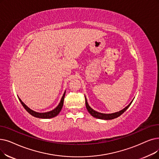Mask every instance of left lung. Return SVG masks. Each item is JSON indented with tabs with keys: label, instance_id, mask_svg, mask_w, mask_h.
<instances>
[{
	"label": "left lung",
	"instance_id": "1",
	"mask_svg": "<svg viewBox=\"0 0 159 159\" xmlns=\"http://www.w3.org/2000/svg\"><path fill=\"white\" fill-rule=\"evenodd\" d=\"M85 99H86V108L88 110V112L93 117H94V118L101 119V120H113L114 118H118V117L121 116L130 107L131 103H132V102L133 101H133H131L125 108H124L123 110H120V111H119V112L112 113V114H103V113H101V112H98L95 111V110H94L93 109H92L89 106L86 96H85Z\"/></svg>",
	"mask_w": 159,
	"mask_h": 159
}]
</instances>
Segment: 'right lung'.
I'll use <instances>...</instances> for the list:
<instances>
[{"label":"right lung","mask_w":159,"mask_h":159,"mask_svg":"<svg viewBox=\"0 0 159 159\" xmlns=\"http://www.w3.org/2000/svg\"><path fill=\"white\" fill-rule=\"evenodd\" d=\"M65 94H66V92H64V95L60 100V103L56 108L53 109L52 110H51V111L47 112H43V113L37 112L36 111H34V110H31L30 108L27 107L19 98V99L20 103H21L22 105L23 106V107L25 108V109L32 116L36 117V118H41V119H49V118H54V117H55V116H57L60 112L61 108H62L63 105H64V100Z\"/></svg>","instance_id":"add662e5"}]
</instances>
